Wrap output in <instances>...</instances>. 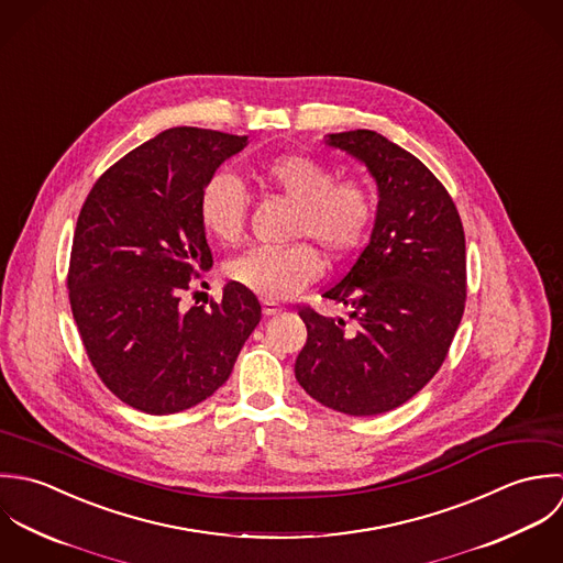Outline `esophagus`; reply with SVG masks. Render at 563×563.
<instances>
[{
    "label": "esophagus",
    "mask_w": 563,
    "mask_h": 563,
    "mask_svg": "<svg viewBox=\"0 0 563 563\" xmlns=\"http://www.w3.org/2000/svg\"><path fill=\"white\" fill-rule=\"evenodd\" d=\"M283 311V307L274 300H263V316L265 318H272V316H278Z\"/></svg>",
    "instance_id": "esophagus-1"
}]
</instances>
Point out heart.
I'll return each mask as SVG.
<instances>
[{
    "label": "heart",
    "instance_id": "b5f03b06",
    "mask_svg": "<svg viewBox=\"0 0 563 563\" xmlns=\"http://www.w3.org/2000/svg\"><path fill=\"white\" fill-rule=\"evenodd\" d=\"M265 187L296 205L291 236L313 241L327 256L354 250L374 220V198L356 180L335 183L329 165L307 154H280L254 167ZM200 222L220 243H234L245 222V191L236 176L220 172L200 194ZM318 254L305 245H256L228 263L232 283L261 298H283L318 274Z\"/></svg>",
    "mask_w": 563,
    "mask_h": 563
}]
</instances>
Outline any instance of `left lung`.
<instances>
[{
  "instance_id": "1",
  "label": "left lung",
  "mask_w": 563,
  "mask_h": 563,
  "mask_svg": "<svg viewBox=\"0 0 563 563\" xmlns=\"http://www.w3.org/2000/svg\"><path fill=\"white\" fill-rule=\"evenodd\" d=\"M376 183L367 245L322 298L347 320L302 309V389L347 416H378L413 398L440 369L465 307V236L442 183L374 130L327 134Z\"/></svg>"
}]
</instances>
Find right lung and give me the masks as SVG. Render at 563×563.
Wrapping results in <instances>:
<instances>
[{
  "label": "right lung",
  "mask_w": 563,
  "mask_h": 563,
  "mask_svg": "<svg viewBox=\"0 0 563 563\" xmlns=\"http://www.w3.org/2000/svg\"><path fill=\"white\" fill-rule=\"evenodd\" d=\"M247 136L169 128L128 152L91 189L74 234L69 302L87 354L114 396L152 416L213 396L261 322L256 296L225 283L222 302L180 309L213 267L200 194Z\"/></svg>",
  "instance_id": "obj_1"
}]
</instances>
